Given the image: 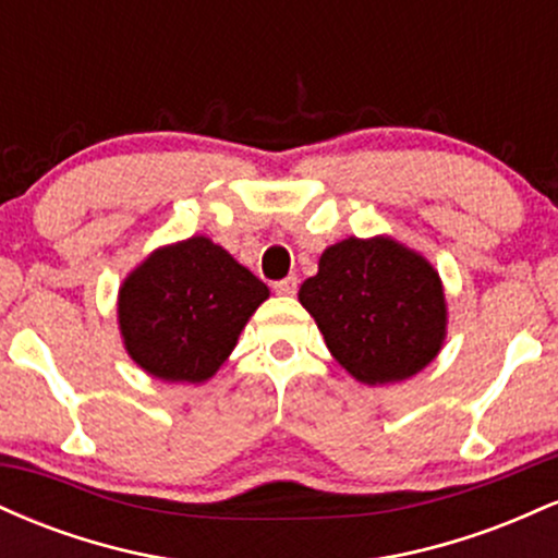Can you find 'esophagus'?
Listing matches in <instances>:
<instances>
[{
	"mask_svg": "<svg viewBox=\"0 0 558 558\" xmlns=\"http://www.w3.org/2000/svg\"><path fill=\"white\" fill-rule=\"evenodd\" d=\"M296 286H299V280L293 278V275H288V278L278 280V283H275L272 288H275V293H278V296H293V293H296Z\"/></svg>",
	"mask_w": 558,
	"mask_h": 558,
	"instance_id": "esophagus-1",
	"label": "esophagus"
}]
</instances>
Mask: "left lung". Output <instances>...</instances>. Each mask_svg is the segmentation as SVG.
Masks as SVG:
<instances>
[{
    "label": "left lung",
    "instance_id": "8db88e82",
    "mask_svg": "<svg viewBox=\"0 0 558 558\" xmlns=\"http://www.w3.org/2000/svg\"><path fill=\"white\" fill-rule=\"evenodd\" d=\"M299 301L336 362L367 386L417 375L446 338L438 270L388 235L325 248L315 278L301 283Z\"/></svg>",
    "mask_w": 558,
    "mask_h": 558
}]
</instances>
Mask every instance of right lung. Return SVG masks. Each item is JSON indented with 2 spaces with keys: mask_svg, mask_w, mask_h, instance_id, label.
Here are the masks:
<instances>
[{
  "mask_svg": "<svg viewBox=\"0 0 558 558\" xmlns=\"http://www.w3.org/2000/svg\"><path fill=\"white\" fill-rule=\"evenodd\" d=\"M270 296L254 272L207 235L157 248L123 280L118 323L125 351L165 383L209 380L257 306Z\"/></svg>",
  "mask_w": 558,
  "mask_h": 558,
  "instance_id": "right-lung-1",
  "label": "right lung"
}]
</instances>
